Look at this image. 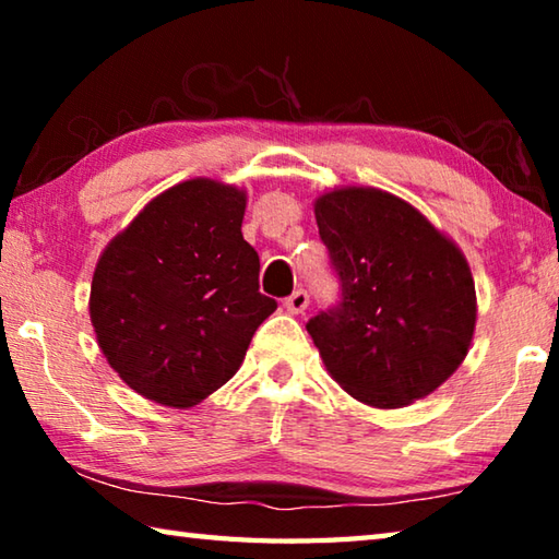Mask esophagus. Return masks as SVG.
<instances>
[{
  "label": "esophagus",
  "mask_w": 559,
  "mask_h": 559,
  "mask_svg": "<svg viewBox=\"0 0 559 559\" xmlns=\"http://www.w3.org/2000/svg\"><path fill=\"white\" fill-rule=\"evenodd\" d=\"M308 302H310V296H308V290H302V288H298V290H293L290 296L286 298V302H283V306H286V310L288 313H293V316H298V313H302V310L308 308Z\"/></svg>",
  "instance_id": "obj_1"
}]
</instances>
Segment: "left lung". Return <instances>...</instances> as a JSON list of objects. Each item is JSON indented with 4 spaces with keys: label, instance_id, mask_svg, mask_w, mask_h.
Segmentation results:
<instances>
[{
    "label": "left lung",
    "instance_id": "1",
    "mask_svg": "<svg viewBox=\"0 0 559 559\" xmlns=\"http://www.w3.org/2000/svg\"><path fill=\"white\" fill-rule=\"evenodd\" d=\"M340 300L306 328L333 380L355 400L396 409L456 372L476 328L463 253L412 204L370 187L316 202Z\"/></svg>",
    "mask_w": 559,
    "mask_h": 559
}]
</instances>
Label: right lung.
Returning <instances> with one entry per match:
<instances>
[{
	"mask_svg": "<svg viewBox=\"0 0 559 559\" xmlns=\"http://www.w3.org/2000/svg\"><path fill=\"white\" fill-rule=\"evenodd\" d=\"M246 197L214 179L167 189L108 243L91 283V323L130 390L192 406L229 382L278 302L259 293L243 241Z\"/></svg>",
	"mask_w": 559,
	"mask_h": 559,
	"instance_id": "right-lung-1",
	"label": "right lung"
}]
</instances>
